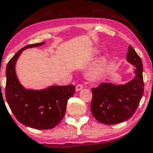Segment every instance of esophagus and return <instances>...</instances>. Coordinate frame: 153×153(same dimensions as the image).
I'll return each mask as SVG.
<instances>
[{"instance_id": "34e87169", "label": "esophagus", "mask_w": 153, "mask_h": 153, "mask_svg": "<svg viewBox=\"0 0 153 153\" xmlns=\"http://www.w3.org/2000/svg\"><path fill=\"white\" fill-rule=\"evenodd\" d=\"M83 86L81 84H77L76 85V91H81V90L83 89Z\"/></svg>"}]
</instances>
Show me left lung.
Here are the masks:
<instances>
[{
	"mask_svg": "<svg viewBox=\"0 0 153 153\" xmlns=\"http://www.w3.org/2000/svg\"><path fill=\"white\" fill-rule=\"evenodd\" d=\"M127 60L136 67L132 80L124 85L102 83L92 88L91 113L103 124H118L130 118L143 95L142 60L131 46L128 48Z\"/></svg>",
	"mask_w": 153,
	"mask_h": 153,
	"instance_id": "left-lung-1",
	"label": "left lung"
}]
</instances>
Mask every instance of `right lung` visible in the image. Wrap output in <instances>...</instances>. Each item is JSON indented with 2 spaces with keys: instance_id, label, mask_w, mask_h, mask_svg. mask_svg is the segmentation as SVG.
I'll return each instance as SVG.
<instances>
[{
  "instance_id": "add662e5",
  "label": "right lung",
  "mask_w": 153,
  "mask_h": 153,
  "mask_svg": "<svg viewBox=\"0 0 153 153\" xmlns=\"http://www.w3.org/2000/svg\"><path fill=\"white\" fill-rule=\"evenodd\" d=\"M45 42L27 45L20 49L7 65L5 97L10 109L19 122L37 129L55 127L64 117L68 100L75 86L52 85L40 91L26 89L18 80L15 64L22 51L41 46Z\"/></svg>"
}]
</instances>
